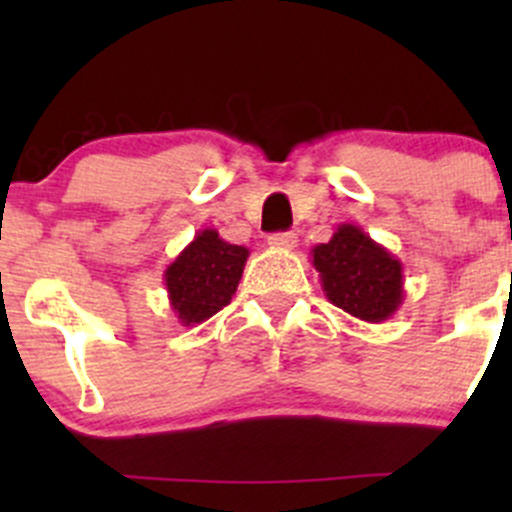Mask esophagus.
Instances as JSON below:
<instances>
[{
  "label": "esophagus",
  "mask_w": 512,
  "mask_h": 512,
  "mask_svg": "<svg viewBox=\"0 0 512 512\" xmlns=\"http://www.w3.org/2000/svg\"><path fill=\"white\" fill-rule=\"evenodd\" d=\"M267 245L275 247V250H292L297 245V235L294 232H275V235L267 237Z\"/></svg>",
  "instance_id": "esophagus-1"
}]
</instances>
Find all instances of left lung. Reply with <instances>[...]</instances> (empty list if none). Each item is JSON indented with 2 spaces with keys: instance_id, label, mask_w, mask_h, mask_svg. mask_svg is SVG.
<instances>
[{
  "instance_id": "left-lung-1",
  "label": "left lung",
  "mask_w": 512,
  "mask_h": 512,
  "mask_svg": "<svg viewBox=\"0 0 512 512\" xmlns=\"http://www.w3.org/2000/svg\"><path fill=\"white\" fill-rule=\"evenodd\" d=\"M309 255L329 302L361 322H386L404 304V265L359 225H339Z\"/></svg>"
}]
</instances>
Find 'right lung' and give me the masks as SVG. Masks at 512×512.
I'll use <instances>...</instances> for the list:
<instances>
[{
  "label": "right lung",
  "mask_w": 512,
  "mask_h": 512,
  "mask_svg": "<svg viewBox=\"0 0 512 512\" xmlns=\"http://www.w3.org/2000/svg\"><path fill=\"white\" fill-rule=\"evenodd\" d=\"M247 257V247L230 245L213 227L195 232L193 242L163 272L175 319L183 327H195L227 307Z\"/></svg>",
  "instance_id": "right-lung-1"
}]
</instances>
